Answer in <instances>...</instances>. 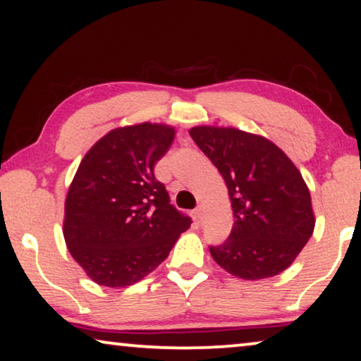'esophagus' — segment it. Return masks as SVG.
Returning <instances> with one entry per match:
<instances>
[{"instance_id":"1","label":"esophagus","mask_w":361,"mask_h":361,"mask_svg":"<svg viewBox=\"0 0 361 361\" xmlns=\"http://www.w3.org/2000/svg\"><path fill=\"white\" fill-rule=\"evenodd\" d=\"M195 219L197 220V224L202 222V219H204V207L201 206V204H199V206L195 209Z\"/></svg>"}]
</instances>
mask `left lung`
<instances>
[{
  "label": "left lung",
  "mask_w": 361,
  "mask_h": 361,
  "mask_svg": "<svg viewBox=\"0 0 361 361\" xmlns=\"http://www.w3.org/2000/svg\"><path fill=\"white\" fill-rule=\"evenodd\" d=\"M192 141L224 176L233 227L214 261L235 277L257 281L285 271L314 230L310 190L282 149L235 128L196 126Z\"/></svg>",
  "instance_id": "1"
}]
</instances>
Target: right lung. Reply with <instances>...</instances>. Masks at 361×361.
Wrapping results in <instances>:
<instances>
[{"instance_id":"add662e5","label":"right lung","mask_w":361,"mask_h":361,"mask_svg":"<svg viewBox=\"0 0 361 361\" xmlns=\"http://www.w3.org/2000/svg\"><path fill=\"white\" fill-rule=\"evenodd\" d=\"M173 137L171 126L141 123L113 129L84 155L64 202L63 233L95 283L139 282L190 228L154 175Z\"/></svg>"}]
</instances>
